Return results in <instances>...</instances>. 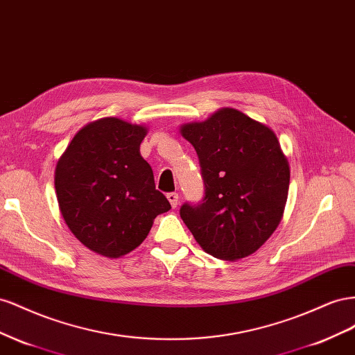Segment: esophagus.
<instances>
[{"label":"esophagus","instance_id":"obj_1","mask_svg":"<svg viewBox=\"0 0 355 355\" xmlns=\"http://www.w3.org/2000/svg\"><path fill=\"white\" fill-rule=\"evenodd\" d=\"M166 198L169 200L171 207L172 208H177V205H178V193H175V191H171V193L166 195Z\"/></svg>","mask_w":355,"mask_h":355}]
</instances>
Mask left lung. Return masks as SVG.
I'll list each match as a JSON object with an SVG mask.
<instances>
[{"instance_id": "8db88e82", "label": "left lung", "mask_w": 355, "mask_h": 355, "mask_svg": "<svg viewBox=\"0 0 355 355\" xmlns=\"http://www.w3.org/2000/svg\"><path fill=\"white\" fill-rule=\"evenodd\" d=\"M195 147L205 195L180 216L208 254L244 259L275 232L286 208L290 166L277 135L235 108L180 128Z\"/></svg>"}]
</instances>
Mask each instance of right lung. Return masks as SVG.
<instances>
[{
    "mask_svg": "<svg viewBox=\"0 0 355 355\" xmlns=\"http://www.w3.org/2000/svg\"><path fill=\"white\" fill-rule=\"evenodd\" d=\"M147 128L104 117L80 129L60 156L55 189L60 214L74 236L101 256L135 250L171 209L139 153Z\"/></svg>",
    "mask_w": 355,
    "mask_h": 355,
    "instance_id": "right-lung-1",
    "label": "right lung"
}]
</instances>
